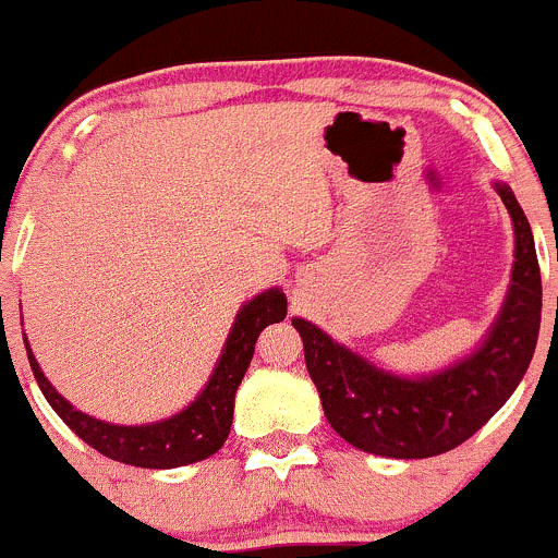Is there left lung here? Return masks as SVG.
Returning a JSON list of instances; mask_svg holds the SVG:
<instances>
[{"mask_svg":"<svg viewBox=\"0 0 558 558\" xmlns=\"http://www.w3.org/2000/svg\"><path fill=\"white\" fill-rule=\"evenodd\" d=\"M493 185L513 223L511 284L487 335L458 362L428 375H399L292 316L329 425L362 452L399 460L449 452L511 399L530 367L543 308L535 239L511 185Z\"/></svg>","mask_w":558,"mask_h":558,"instance_id":"obj_1","label":"left lung"}]
</instances>
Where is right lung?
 <instances>
[{"instance_id": "right-lung-1", "label": "right lung", "mask_w": 558, "mask_h": 558, "mask_svg": "<svg viewBox=\"0 0 558 558\" xmlns=\"http://www.w3.org/2000/svg\"><path fill=\"white\" fill-rule=\"evenodd\" d=\"M284 316L287 295L279 287L257 292L253 301H247L239 308L223 351H220L218 362H215L213 375H209L205 388L196 393V399L185 404L181 412H175V415L165 417V421L143 425L106 423L76 410L71 401H65L52 388V383L41 373L26 335H23V343H26L28 364H32V373L37 377L41 393L50 401L52 410L58 412V417L82 441H87L89 447L98 449L106 458L137 465V469H178V465H189L196 463V460L209 458L229 439L233 397H236L239 383H242L250 362H253L257 335L268 325H274V322L284 319Z\"/></svg>"}]
</instances>
